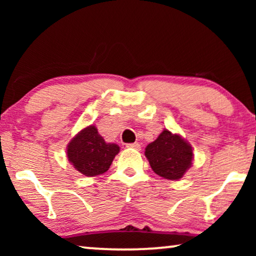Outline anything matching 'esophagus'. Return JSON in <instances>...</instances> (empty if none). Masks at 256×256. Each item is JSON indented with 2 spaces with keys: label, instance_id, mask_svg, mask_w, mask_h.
Here are the masks:
<instances>
[{
  "label": "esophagus",
  "instance_id": "esophagus-1",
  "mask_svg": "<svg viewBox=\"0 0 256 256\" xmlns=\"http://www.w3.org/2000/svg\"><path fill=\"white\" fill-rule=\"evenodd\" d=\"M126 146H127V148L136 149V150L141 149V146H140V143H138V142H135V143H127V144H126Z\"/></svg>",
  "mask_w": 256,
  "mask_h": 256
}]
</instances>
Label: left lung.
I'll return each instance as SVG.
<instances>
[{
  "instance_id": "1",
  "label": "left lung",
  "mask_w": 256,
  "mask_h": 256,
  "mask_svg": "<svg viewBox=\"0 0 256 256\" xmlns=\"http://www.w3.org/2000/svg\"><path fill=\"white\" fill-rule=\"evenodd\" d=\"M144 155L154 172L170 180L183 177L194 160L191 146L182 136L172 134L168 129L146 146Z\"/></svg>"
}]
</instances>
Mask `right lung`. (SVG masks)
<instances>
[{"label":"right lung","instance_id":"add662e5","mask_svg":"<svg viewBox=\"0 0 256 256\" xmlns=\"http://www.w3.org/2000/svg\"><path fill=\"white\" fill-rule=\"evenodd\" d=\"M120 152L115 143H106L96 126L82 129L68 146V158L74 169L87 177L102 174Z\"/></svg>","mask_w":256,"mask_h":256}]
</instances>
